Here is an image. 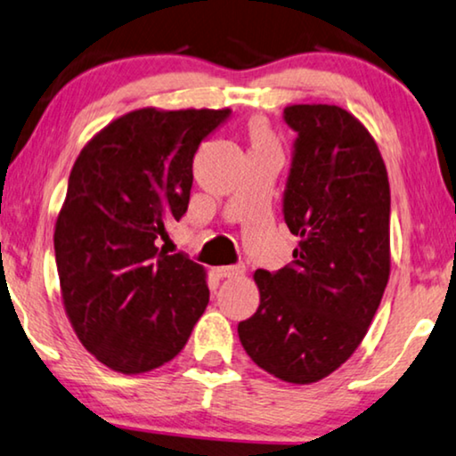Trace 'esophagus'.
I'll use <instances>...</instances> for the list:
<instances>
[{"instance_id": "1", "label": "esophagus", "mask_w": 456, "mask_h": 456, "mask_svg": "<svg viewBox=\"0 0 456 456\" xmlns=\"http://www.w3.org/2000/svg\"><path fill=\"white\" fill-rule=\"evenodd\" d=\"M217 277H239L244 273L242 265H226V267H216Z\"/></svg>"}]
</instances>
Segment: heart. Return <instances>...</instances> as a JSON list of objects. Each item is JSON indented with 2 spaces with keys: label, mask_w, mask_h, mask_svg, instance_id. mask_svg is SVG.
Segmentation results:
<instances>
[{
  "label": "heart",
  "mask_w": 456,
  "mask_h": 456,
  "mask_svg": "<svg viewBox=\"0 0 456 456\" xmlns=\"http://www.w3.org/2000/svg\"><path fill=\"white\" fill-rule=\"evenodd\" d=\"M244 134H247L250 150L277 146V140H275L272 125L267 123V118H263L259 115L248 118L247 125H244Z\"/></svg>",
  "instance_id": "1"
}]
</instances>
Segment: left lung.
Returning a JSON list of instances; mask_svg holds the SVG:
<instances>
[{
    "label": "left lung",
    "mask_w": 456,
    "mask_h": 456,
    "mask_svg": "<svg viewBox=\"0 0 456 456\" xmlns=\"http://www.w3.org/2000/svg\"><path fill=\"white\" fill-rule=\"evenodd\" d=\"M298 137L283 220L300 236L294 261L256 269L259 308L239 322L244 352L292 385L319 382L352 358L391 273V189L362 121L335 104H292Z\"/></svg>",
    "instance_id": "obj_1"
}]
</instances>
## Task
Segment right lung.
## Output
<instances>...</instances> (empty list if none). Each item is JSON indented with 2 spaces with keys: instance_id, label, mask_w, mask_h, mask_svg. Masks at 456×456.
<instances>
[{
  "instance_id": "right-lung-1",
  "label": "right lung",
  "mask_w": 456,
  "mask_h": 456,
  "mask_svg": "<svg viewBox=\"0 0 456 456\" xmlns=\"http://www.w3.org/2000/svg\"><path fill=\"white\" fill-rule=\"evenodd\" d=\"M230 109L146 107L82 148L55 222L65 314L82 346L121 374L175 358L209 302L206 269L156 247L187 212L193 156Z\"/></svg>"
}]
</instances>
